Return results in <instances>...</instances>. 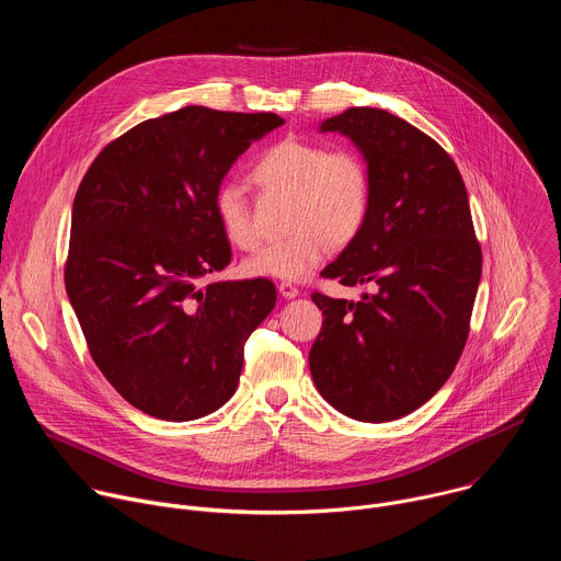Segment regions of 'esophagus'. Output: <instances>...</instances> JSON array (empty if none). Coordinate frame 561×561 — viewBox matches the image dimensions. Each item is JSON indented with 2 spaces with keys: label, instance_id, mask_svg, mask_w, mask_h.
<instances>
[{
  "label": "esophagus",
  "instance_id": "esophagus-1",
  "mask_svg": "<svg viewBox=\"0 0 561 561\" xmlns=\"http://www.w3.org/2000/svg\"><path fill=\"white\" fill-rule=\"evenodd\" d=\"M277 290H279V295H282L284 299H295V297L299 295V288H297L295 284H290V282L277 284Z\"/></svg>",
  "mask_w": 561,
  "mask_h": 561
}]
</instances>
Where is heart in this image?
Returning a JSON list of instances; mask_svg holds the SVG:
<instances>
[{
  "label": "heart",
  "instance_id": "1",
  "mask_svg": "<svg viewBox=\"0 0 561 561\" xmlns=\"http://www.w3.org/2000/svg\"><path fill=\"white\" fill-rule=\"evenodd\" d=\"M251 180L266 193L290 195L286 228L293 230L244 262V271L253 277L306 279L329 255L331 244L353 242L370 213V175L351 150L282 139L255 159ZM213 208L232 247L253 251L260 244L251 206L237 186H219Z\"/></svg>",
  "mask_w": 561,
  "mask_h": 561
}]
</instances>
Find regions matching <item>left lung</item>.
Wrapping results in <instances>:
<instances>
[{
	"label": "left lung",
	"instance_id": "obj_1",
	"mask_svg": "<svg viewBox=\"0 0 561 561\" xmlns=\"http://www.w3.org/2000/svg\"><path fill=\"white\" fill-rule=\"evenodd\" d=\"M317 130L348 137L370 175L368 219L322 275L375 293L312 295L324 324L310 375L346 417L392 422L446 383L468 337L482 251L466 186L435 139L381 108H348Z\"/></svg>",
	"mask_w": 561,
	"mask_h": 561
}]
</instances>
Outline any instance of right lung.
Segmentation results:
<instances>
[{
    "instance_id": "obj_1",
    "label": "right lung",
    "mask_w": 561,
    "mask_h": 561,
    "mask_svg": "<svg viewBox=\"0 0 561 561\" xmlns=\"http://www.w3.org/2000/svg\"><path fill=\"white\" fill-rule=\"evenodd\" d=\"M282 124L186 106L117 137L77 188L66 293L98 368L150 417L191 422L224 407L247 340L275 308L268 279L202 282L232 257L217 188Z\"/></svg>"
}]
</instances>
